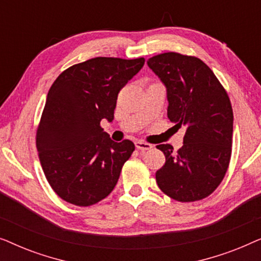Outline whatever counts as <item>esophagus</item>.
<instances>
[{
	"mask_svg": "<svg viewBox=\"0 0 261 261\" xmlns=\"http://www.w3.org/2000/svg\"><path fill=\"white\" fill-rule=\"evenodd\" d=\"M135 147H137L139 151H147V149H151L153 146L144 141H137L135 142Z\"/></svg>",
	"mask_w": 261,
	"mask_h": 261,
	"instance_id": "esophagus-1",
	"label": "esophagus"
}]
</instances>
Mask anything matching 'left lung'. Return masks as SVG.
<instances>
[{"label":"left lung","mask_w":261,"mask_h":261,"mask_svg":"<svg viewBox=\"0 0 261 261\" xmlns=\"http://www.w3.org/2000/svg\"><path fill=\"white\" fill-rule=\"evenodd\" d=\"M166 88L167 117L187 128L177 152L158 145L166 162L156 171L164 194L179 202H195L215 191L227 172L233 140V109L226 90L201 59L167 52L147 60Z\"/></svg>","instance_id":"obj_1"}]
</instances>
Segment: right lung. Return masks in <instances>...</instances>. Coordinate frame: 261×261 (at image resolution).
I'll list each match as a JSON object with an SVG mask.
<instances>
[{"label": "right lung", "instance_id": "add662e5", "mask_svg": "<svg viewBox=\"0 0 261 261\" xmlns=\"http://www.w3.org/2000/svg\"><path fill=\"white\" fill-rule=\"evenodd\" d=\"M145 59L97 57L63 71L52 84L37 130L46 179L64 201L89 206L106 198L135 149L101 127L112 122L117 95Z\"/></svg>", "mask_w": 261, "mask_h": 261}]
</instances>
